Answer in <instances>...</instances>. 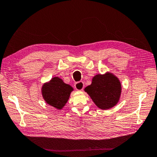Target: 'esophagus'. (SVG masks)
<instances>
[{
  "mask_svg": "<svg viewBox=\"0 0 157 157\" xmlns=\"http://www.w3.org/2000/svg\"><path fill=\"white\" fill-rule=\"evenodd\" d=\"M84 83L82 82H78L75 83V88L78 91H82L84 89Z\"/></svg>",
  "mask_w": 157,
  "mask_h": 157,
  "instance_id": "34e87169",
  "label": "esophagus"
}]
</instances>
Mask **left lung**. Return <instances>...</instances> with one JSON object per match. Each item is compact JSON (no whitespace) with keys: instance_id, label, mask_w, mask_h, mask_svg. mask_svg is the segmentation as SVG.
I'll use <instances>...</instances> for the list:
<instances>
[{"instance_id":"obj_1","label":"left lung","mask_w":157,"mask_h":157,"mask_svg":"<svg viewBox=\"0 0 157 157\" xmlns=\"http://www.w3.org/2000/svg\"><path fill=\"white\" fill-rule=\"evenodd\" d=\"M95 105L101 110H108L118 103L121 93V84L117 77L110 72L97 74L90 85L84 89Z\"/></svg>"}]
</instances>
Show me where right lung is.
Returning <instances> with one entry per match:
<instances>
[{
  "mask_svg": "<svg viewBox=\"0 0 157 157\" xmlns=\"http://www.w3.org/2000/svg\"><path fill=\"white\" fill-rule=\"evenodd\" d=\"M73 90V88L64 82L63 79L54 77L43 84L41 94L46 103L60 110L66 105Z\"/></svg>",
  "mask_w": 157,
  "mask_h": 157,
  "instance_id": "obj_1",
  "label": "right lung"
}]
</instances>
